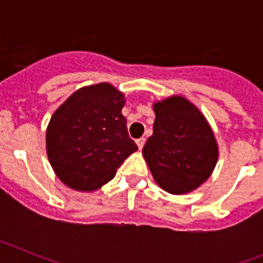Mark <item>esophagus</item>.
I'll use <instances>...</instances> for the list:
<instances>
[{
    "label": "esophagus",
    "instance_id": "esophagus-1",
    "mask_svg": "<svg viewBox=\"0 0 263 263\" xmlns=\"http://www.w3.org/2000/svg\"><path fill=\"white\" fill-rule=\"evenodd\" d=\"M145 142H146L145 138H138V139H137L136 143H137V146H138L139 150H142V147H143V146H145Z\"/></svg>",
    "mask_w": 263,
    "mask_h": 263
}]
</instances>
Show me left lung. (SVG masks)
<instances>
[{
	"label": "left lung",
	"mask_w": 263,
	"mask_h": 263,
	"mask_svg": "<svg viewBox=\"0 0 263 263\" xmlns=\"http://www.w3.org/2000/svg\"><path fill=\"white\" fill-rule=\"evenodd\" d=\"M153 108V136L143 146V158L160 188L173 195L188 194L210 178L217 163L215 134L184 97L171 96Z\"/></svg>",
	"instance_id": "1"
}]
</instances>
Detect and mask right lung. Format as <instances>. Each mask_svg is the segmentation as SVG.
Wrapping results in <instances>:
<instances>
[{"label":"right lung","instance_id":"obj_1","mask_svg":"<svg viewBox=\"0 0 263 263\" xmlns=\"http://www.w3.org/2000/svg\"><path fill=\"white\" fill-rule=\"evenodd\" d=\"M125 96L109 83L83 87L55 110L46 132L47 157L72 190L96 191L138 147L121 110Z\"/></svg>","mask_w":263,"mask_h":263}]
</instances>
